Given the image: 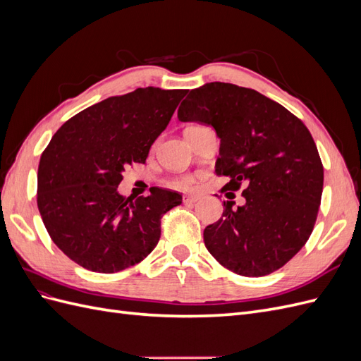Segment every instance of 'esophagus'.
Instances as JSON below:
<instances>
[{"label": "esophagus", "instance_id": "obj_1", "mask_svg": "<svg viewBox=\"0 0 361 361\" xmlns=\"http://www.w3.org/2000/svg\"><path fill=\"white\" fill-rule=\"evenodd\" d=\"M199 200V195H187V197H183V203L187 204H192Z\"/></svg>", "mask_w": 361, "mask_h": 361}]
</instances>
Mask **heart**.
Segmentation results:
<instances>
[{"instance_id":"b5f03b06","label":"heart","mask_w":361,"mask_h":361,"mask_svg":"<svg viewBox=\"0 0 361 361\" xmlns=\"http://www.w3.org/2000/svg\"><path fill=\"white\" fill-rule=\"evenodd\" d=\"M194 183V178L190 176V174H182V176H178L170 180V185L174 188L179 190H190Z\"/></svg>"}]
</instances>
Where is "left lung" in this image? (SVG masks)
<instances>
[{
	"instance_id": "left-lung-1",
	"label": "left lung",
	"mask_w": 361,
	"mask_h": 361,
	"mask_svg": "<svg viewBox=\"0 0 361 361\" xmlns=\"http://www.w3.org/2000/svg\"><path fill=\"white\" fill-rule=\"evenodd\" d=\"M178 117L214 126L221 140L215 173L231 178L223 191L244 188L245 204L224 202L223 218L204 228L209 253L245 277L286 265L313 232L324 187L307 126L279 102L228 82L191 90Z\"/></svg>"
}]
</instances>
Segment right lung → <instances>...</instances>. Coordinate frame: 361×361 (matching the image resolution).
<instances>
[{
    "label": "right lung",
    "mask_w": 361,
    "mask_h": 361,
    "mask_svg": "<svg viewBox=\"0 0 361 361\" xmlns=\"http://www.w3.org/2000/svg\"><path fill=\"white\" fill-rule=\"evenodd\" d=\"M187 90L145 87L111 96L71 117L43 150L37 207L47 231L75 264L111 274L152 253L161 218L182 203L178 192H117L122 173L145 164Z\"/></svg>",
    "instance_id": "right-lung-1"
}]
</instances>
